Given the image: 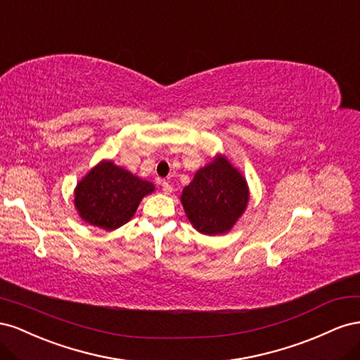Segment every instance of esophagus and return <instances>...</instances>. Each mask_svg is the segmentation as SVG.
I'll list each match as a JSON object with an SVG mask.
<instances>
[{
  "label": "esophagus",
  "mask_w": 360,
  "mask_h": 360,
  "mask_svg": "<svg viewBox=\"0 0 360 360\" xmlns=\"http://www.w3.org/2000/svg\"><path fill=\"white\" fill-rule=\"evenodd\" d=\"M161 187H162V191H164V194H170V193H172V190H173L172 184H170V182H167V181H164V182L161 184Z\"/></svg>",
  "instance_id": "34e87169"
}]
</instances>
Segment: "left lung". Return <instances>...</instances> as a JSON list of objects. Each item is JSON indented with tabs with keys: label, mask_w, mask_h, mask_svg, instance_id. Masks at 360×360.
I'll use <instances>...</instances> for the list:
<instances>
[{
	"label": "left lung",
	"mask_w": 360,
	"mask_h": 360,
	"mask_svg": "<svg viewBox=\"0 0 360 360\" xmlns=\"http://www.w3.org/2000/svg\"><path fill=\"white\" fill-rule=\"evenodd\" d=\"M182 207L194 229L205 235L229 232L248 208L249 187L231 161L217 155L182 190Z\"/></svg>",
	"instance_id": "obj_1"
}]
</instances>
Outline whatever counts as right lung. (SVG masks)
I'll return each mask as SVG.
<instances>
[{"label":"right lung","mask_w":360,"mask_h":360,"mask_svg":"<svg viewBox=\"0 0 360 360\" xmlns=\"http://www.w3.org/2000/svg\"><path fill=\"white\" fill-rule=\"evenodd\" d=\"M153 190L152 182L104 160L77 184L74 203L86 223L115 231L132 219L140 200Z\"/></svg>","instance_id":"add662e5"}]
</instances>
